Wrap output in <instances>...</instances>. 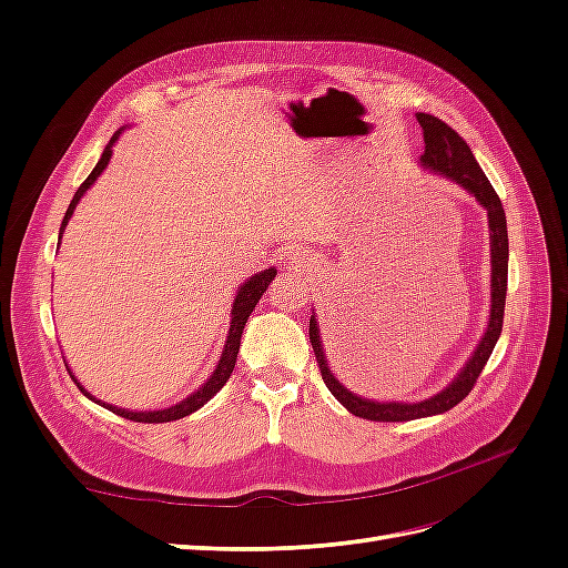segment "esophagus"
Returning <instances> with one entry per match:
<instances>
[{"mask_svg":"<svg viewBox=\"0 0 568 568\" xmlns=\"http://www.w3.org/2000/svg\"><path fill=\"white\" fill-rule=\"evenodd\" d=\"M291 270L301 274V263H298V261H291Z\"/></svg>","mask_w":568,"mask_h":568,"instance_id":"obj_1","label":"esophagus"}]
</instances>
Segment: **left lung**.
<instances>
[{
	"instance_id": "1",
	"label": "left lung",
	"mask_w": 568,
	"mask_h": 568,
	"mask_svg": "<svg viewBox=\"0 0 568 568\" xmlns=\"http://www.w3.org/2000/svg\"><path fill=\"white\" fill-rule=\"evenodd\" d=\"M419 125L424 130V153H422V165L434 170V173L450 178L453 182L462 184L467 192L476 196L480 205H486L488 211V225H490V257H493V277H490V288H493V307H490V320H488V329L484 341L478 343L476 353L464 367L457 379L445 388L443 393L434 395L424 403L415 405H405V403H374L365 400L359 395L351 393L348 388H343L336 379L332 369L326 367V357L322 351V341H320V329L315 315L311 317V343L317 357V367L326 388L332 390L334 398L353 412L355 417H363L369 422H409V419H419V417H434L440 415V412H448L455 405H459L467 395L471 393L476 379L484 372L488 357L495 348L497 338H500L503 332V317H505V298H507V263H509V239H507V220L503 211V201L497 196L493 184L488 182L486 173L480 170L476 163L471 149L467 142L448 125L443 123L440 118L428 115V113H417Z\"/></svg>"
}]
</instances>
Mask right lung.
<instances>
[{
    "mask_svg": "<svg viewBox=\"0 0 568 568\" xmlns=\"http://www.w3.org/2000/svg\"><path fill=\"white\" fill-rule=\"evenodd\" d=\"M115 140H118V134L111 136L109 146L104 149V153H101V159H99V163L94 165L90 178L78 186V192H75L71 205H68V211H65V215H63V220H61V234H63L65 222L71 220V215H73V211H75V205H78L80 196H82L84 192H88V189L94 184V180L101 175V170H104V168L109 165L111 144H113ZM274 274H277V270L270 267V270H265V272H261V274H255V277H251L242 288H239V294H236L234 305H232V322H230V334H227V341H225V351H222V357H220V363H217L215 372L211 374V379L205 382L196 393L189 395L186 400H182V403L175 405V407L156 409V412H130V409H120V407H113V405H104V407L111 409L113 415H118V417H125V419H132V422H142V424H163V422L182 419V417H186V415H192V412H196L199 407H203L222 386L227 384V379L232 376V369H234V363H236V353H239V343H242V334H244L246 320H248V315L253 313V307L257 305V301H261V296L267 291V284L274 280ZM71 376H73V374H71ZM73 382L78 384L75 376H73ZM78 388H80L84 395H88L90 400H94L92 395H90L88 390H84L80 384H78ZM97 403H99V400H97Z\"/></svg>",
    "mask_w": 568,
    "mask_h": 568,
    "instance_id": "1",
    "label": "right lung"
}]
</instances>
